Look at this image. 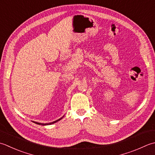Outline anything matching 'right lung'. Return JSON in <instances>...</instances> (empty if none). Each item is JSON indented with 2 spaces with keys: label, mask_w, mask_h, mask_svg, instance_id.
Here are the masks:
<instances>
[{
  "label": "right lung",
  "mask_w": 155,
  "mask_h": 155,
  "mask_svg": "<svg viewBox=\"0 0 155 155\" xmlns=\"http://www.w3.org/2000/svg\"><path fill=\"white\" fill-rule=\"evenodd\" d=\"M64 116H64H63L62 117H60V119L57 120H56V121H54V122H50V123H46V124H44V123H39V122H33H33H34V123H35V124H38V125H42V126L51 125V124H54V123H56L57 122H58V121H60V120H62Z\"/></svg>",
  "instance_id": "add662e5"
}]
</instances>
